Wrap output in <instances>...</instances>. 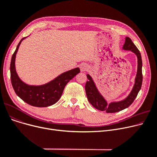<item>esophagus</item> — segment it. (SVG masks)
Returning <instances> with one entry per match:
<instances>
[{"instance_id": "1", "label": "esophagus", "mask_w": 157, "mask_h": 157, "mask_svg": "<svg viewBox=\"0 0 157 157\" xmlns=\"http://www.w3.org/2000/svg\"><path fill=\"white\" fill-rule=\"evenodd\" d=\"M88 69H89V66L86 63H83L80 65V69L81 71H86Z\"/></svg>"}]
</instances>
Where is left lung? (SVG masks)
Listing matches in <instances>:
<instances>
[{"mask_svg":"<svg viewBox=\"0 0 157 157\" xmlns=\"http://www.w3.org/2000/svg\"><path fill=\"white\" fill-rule=\"evenodd\" d=\"M123 48L125 50H130L134 52L137 56V72L135 79V84L132 90L129 95L120 102H112L108 105L104 98L98 92L94 82L89 74L86 76L88 81H86L85 85V91L87 98L89 102L95 108L102 111H105L108 113H113L120 111L130 106L134 101L140 89L142 86L143 82V74H142V59L141 55L139 50L132 42L130 38L127 37L125 38V42Z\"/></svg>","mask_w":157,"mask_h":157,"instance_id":"left-lung-1","label":"left lung"}]
</instances>
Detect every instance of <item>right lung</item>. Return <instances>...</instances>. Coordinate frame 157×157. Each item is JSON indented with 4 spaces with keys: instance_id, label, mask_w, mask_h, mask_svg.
<instances>
[{
    "instance_id": "obj_1",
    "label": "right lung",
    "mask_w": 157,
    "mask_h": 157,
    "mask_svg": "<svg viewBox=\"0 0 157 157\" xmlns=\"http://www.w3.org/2000/svg\"><path fill=\"white\" fill-rule=\"evenodd\" d=\"M25 38L23 37L20 41L11 58L10 72L13 89L16 95L24 102L32 106L43 108L53 105L60 99L65 85L80 72V69L78 67L63 72L55 79L43 85L30 86L25 84L19 78L15 69L16 55L21 42Z\"/></svg>"
}]
</instances>
